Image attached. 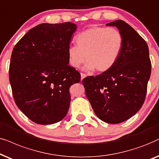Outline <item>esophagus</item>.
<instances>
[{
  "mask_svg": "<svg viewBox=\"0 0 159 159\" xmlns=\"http://www.w3.org/2000/svg\"><path fill=\"white\" fill-rule=\"evenodd\" d=\"M86 74H84V73H81V81H82V80H83L84 79V78H86Z\"/></svg>",
  "mask_w": 159,
  "mask_h": 159,
  "instance_id": "1",
  "label": "esophagus"
}]
</instances>
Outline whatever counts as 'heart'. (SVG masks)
Segmentation results:
<instances>
[{
    "label": "heart",
    "instance_id": "b5f03b06",
    "mask_svg": "<svg viewBox=\"0 0 159 159\" xmlns=\"http://www.w3.org/2000/svg\"><path fill=\"white\" fill-rule=\"evenodd\" d=\"M75 41L77 46L67 49L69 65L78 68L86 60L84 69L100 73L116 64L124 45L121 33L114 27H90L78 34Z\"/></svg>",
    "mask_w": 159,
    "mask_h": 159
}]
</instances>
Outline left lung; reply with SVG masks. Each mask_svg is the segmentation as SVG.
I'll return each mask as SVG.
<instances>
[{"label": "left lung", "instance_id": "1", "mask_svg": "<svg viewBox=\"0 0 159 159\" xmlns=\"http://www.w3.org/2000/svg\"><path fill=\"white\" fill-rule=\"evenodd\" d=\"M123 35L124 45L116 64L107 71L83 79L86 95L97 117L119 124L136 114L143 106L151 73L146 41L123 20L106 24Z\"/></svg>", "mask_w": 159, "mask_h": 159}]
</instances>
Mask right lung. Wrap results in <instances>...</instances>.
Returning <instances> with one entry per match:
<instances>
[{
    "instance_id": "right-lung-1",
    "label": "right lung",
    "mask_w": 159,
    "mask_h": 159,
    "mask_svg": "<svg viewBox=\"0 0 159 159\" xmlns=\"http://www.w3.org/2000/svg\"><path fill=\"white\" fill-rule=\"evenodd\" d=\"M77 26L43 23L30 30L14 46L9 81L16 105L33 122L60 121L70 103L69 88L81 75L69 65L67 49Z\"/></svg>"
}]
</instances>
